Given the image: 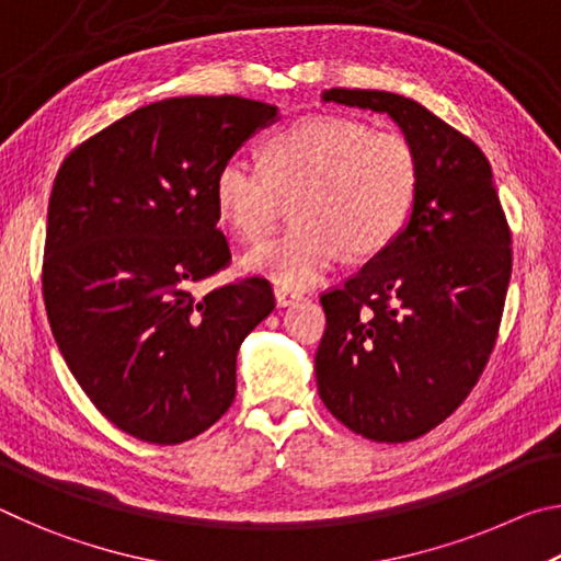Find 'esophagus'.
Returning a JSON list of instances; mask_svg holds the SVG:
<instances>
[{
	"label": "esophagus",
	"instance_id": "obj_1",
	"mask_svg": "<svg viewBox=\"0 0 561 561\" xmlns=\"http://www.w3.org/2000/svg\"><path fill=\"white\" fill-rule=\"evenodd\" d=\"M274 299H277L279 307H291V304H297L301 299V294L294 291V289L274 287Z\"/></svg>",
	"mask_w": 561,
	"mask_h": 561
}]
</instances>
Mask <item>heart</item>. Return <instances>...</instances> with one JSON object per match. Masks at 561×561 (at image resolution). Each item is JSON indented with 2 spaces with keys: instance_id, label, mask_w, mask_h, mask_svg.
Masks as SVG:
<instances>
[{
  "instance_id": "1",
  "label": "heart",
  "mask_w": 561,
  "mask_h": 561,
  "mask_svg": "<svg viewBox=\"0 0 561 561\" xmlns=\"http://www.w3.org/2000/svg\"><path fill=\"white\" fill-rule=\"evenodd\" d=\"M421 168L398 133L356 118L311 116L264 144V165L227 158L215 175L222 220L244 240H262L277 222L284 197L291 227L244 254V270L284 289L317 284L341 252L368 257L391 244L413 213Z\"/></svg>"
}]
</instances>
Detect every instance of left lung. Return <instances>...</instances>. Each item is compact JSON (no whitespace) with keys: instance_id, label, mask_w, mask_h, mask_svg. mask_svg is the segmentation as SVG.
Here are the masks:
<instances>
[{"instance_id":"obj_1","label":"left lung","mask_w":561,"mask_h":561,"mask_svg":"<svg viewBox=\"0 0 561 561\" xmlns=\"http://www.w3.org/2000/svg\"><path fill=\"white\" fill-rule=\"evenodd\" d=\"M321 101L386 113L413 146L421 183L401 234L321 297L317 388L348 431L415 440L488 364L512 274L510 230L488 158L421 103L360 89H329Z\"/></svg>"}]
</instances>
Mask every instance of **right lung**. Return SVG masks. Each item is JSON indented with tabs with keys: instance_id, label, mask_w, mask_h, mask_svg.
Instances as JSON below:
<instances>
[{
	"instance_id": "obj_1",
	"label": "right lung",
	"mask_w": 561,
	"mask_h": 561,
	"mask_svg": "<svg viewBox=\"0 0 561 561\" xmlns=\"http://www.w3.org/2000/svg\"><path fill=\"white\" fill-rule=\"evenodd\" d=\"M279 108L240 96L148 103L64 160L49 201L44 301L91 403L133 438L175 445L234 401L237 351L274 294L250 277L197 299L230 260L215 175Z\"/></svg>"
}]
</instances>
